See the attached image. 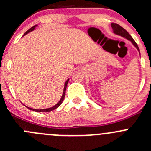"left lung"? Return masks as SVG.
Returning a JSON list of instances; mask_svg holds the SVG:
<instances>
[{
	"mask_svg": "<svg viewBox=\"0 0 151 151\" xmlns=\"http://www.w3.org/2000/svg\"><path fill=\"white\" fill-rule=\"evenodd\" d=\"M111 27H112V29H113V32L114 33V34L117 35L122 36V37L126 38L127 40H129L130 42L132 43V45H134V46L137 48V50L139 52V49L138 46H137V43L135 42V41L133 40V38L131 37V35H130L129 33H128L124 29L123 27H122L121 26H119V25L117 24H115V23L111 24ZM139 54H140V53H139Z\"/></svg>",
	"mask_w": 151,
	"mask_h": 151,
	"instance_id": "left-lung-1",
	"label": "left lung"
}]
</instances>
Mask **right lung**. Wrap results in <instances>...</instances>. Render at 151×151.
Here are the masks:
<instances>
[{
  "label": "right lung",
  "instance_id": "1",
  "mask_svg": "<svg viewBox=\"0 0 151 151\" xmlns=\"http://www.w3.org/2000/svg\"><path fill=\"white\" fill-rule=\"evenodd\" d=\"M37 25H35V26H33L32 27H31V28H30V29H29V30H27V31L26 32L24 33V35H26L27 34H28V33L30 32L33 31V30H34L35 29L36 27H37ZM69 79H68V80H66V82H65V83H64V87H63V93H62V96H61V99H60V101H58V102L57 103V104H55V106H53V107L48 108V109H32V108H29V107H28V106H25V105H24V106H26V107L27 108V109H30V110H32V111H36V112H50V111H53V110H54V109H57V108H58V106H60V105H61V104H62V102H63V99H64V97H65V93H66V86H67V84H68V82H69Z\"/></svg>",
  "mask_w": 151,
  "mask_h": 151
}]
</instances>
